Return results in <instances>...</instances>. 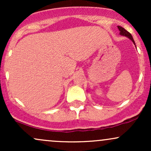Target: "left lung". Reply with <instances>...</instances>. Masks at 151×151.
<instances>
[{
    "mask_svg": "<svg viewBox=\"0 0 151 151\" xmlns=\"http://www.w3.org/2000/svg\"><path fill=\"white\" fill-rule=\"evenodd\" d=\"M118 28H119V31H120V32H119V34H120L121 35L125 36V37H127L128 38H129V39L131 40L133 42V44H134L135 45H136V43H135L134 40H133V38L132 35H131V33H129V32H128L127 30H126L124 28V27H121V26H118Z\"/></svg>",
    "mask_w": 151,
    "mask_h": 151,
    "instance_id": "left-lung-1",
    "label": "left lung"
}]
</instances>
